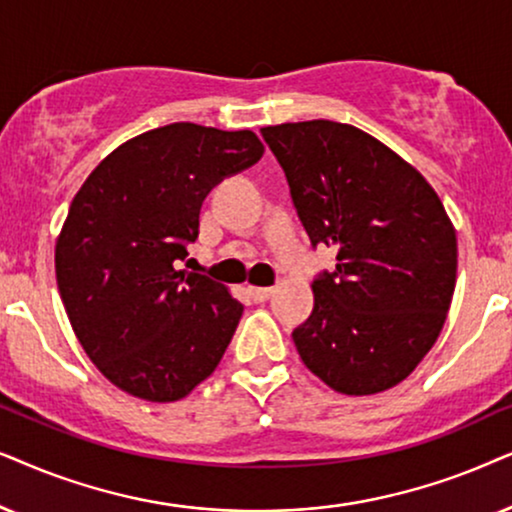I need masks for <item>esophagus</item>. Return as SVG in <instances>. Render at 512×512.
<instances>
[{
	"label": "esophagus",
	"instance_id": "1",
	"mask_svg": "<svg viewBox=\"0 0 512 512\" xmlns=\"http://www.w3.org/2000/svg\"><path fill=\"white\" fill-rule=\"evenodd\" d=\"M250 290V295H252V299H255V302H264V299H269L271 295H274V288H248Z\"/></svg>",
	"mask_w": 512,
	"mask_h": 512
}]
</instances>
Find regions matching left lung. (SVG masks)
Segmentation results:
<instances>
[{
    "label": "left lung",
    "mask_w": 512,
    "mask_h": 512,
    "mask_svg": "<svg viewBox=\"0 0 512 512\" xmlns=\"http://www.w3.org/2000/svg\"><path fill=\"white\" fill-rule=\"evenodd\" d=\"M311 245L337 248L292 332L299 358L344 395L400 384L431 351L456 285V231L417 168L356 126L262 128Z\"/></svg>",
    "instance_id": "left-lung-1"
}]
</instances>
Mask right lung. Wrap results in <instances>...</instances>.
<instances>
[{
  "label": "right lung",
  "instance_id": "right-lung-1",
  "mask_svg": "<svg viewBox=\"0 0 512 512\" xmlns=\"http://www.w3.org/2000/svg\"><path fill=\"white\" fill-rule=\"evenodd\" d=\"M252 131L170 124L124 142L86 177L56 241L60 299L93 365L121 391L175 403L215 372L243 304L177 271L203 199L257 163Z\"/></svg>",
  "mask_w": 512,
  "mask_h": 512
}]
</instances>
